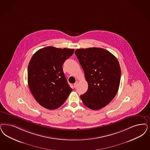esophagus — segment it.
I'll list each match as a JSON object with an SVG mask.
<instances>
[{"label": "esophagus", "mask_w": 150, "mask_h": 150, "mask_svg": "<svg viewBox=\"0 0 150 150\" xmlns=\"http://www.w3.org/2000/svg\"><path fill=\"white\" fill-rule=\"evenodd\" d=\"M78 82H76V83H74V88H76L77 86H78Z\"/></svg>", "instance_id": "esophagus-1"}]
</instances>
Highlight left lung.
Segmentation results:
<instances>
[{
	"label": "left lung",
	"instance_id": "8db88e82",
	"mask_svg": "<svg viewBox=\"0 0 150 150\" xmlns=\"http://www.w3.org/2000/svg\"><path fill=\"white\" fill-rule=\"evenodd\" d=\"M75 54L88 83V91L80 95L83 104L97 110L108 105L117 93L121 69L117 58L102 48L79 49Z\"/></svg>",
	"mask_w": 150,
	"mask_h": 150
}]
</instances>
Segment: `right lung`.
Masks as SVG:
<instances>
[{"mask_svg":"<svg viewBox=\"0 0 150 150\" xmlns=\"http://www.w3.org/2000/svg\"><path fill=\"white\" fill-rule=\"evenodd\" d=\"M74 52V49L47 47L38 50L31 57L28 69V85L42 107L49 110L59 108L72 91L62 66Z\"/></svg>","mask_w":150,"mask_h":150,"instance_id":"right-lung-1","label":"right lung"}]
</instances>
